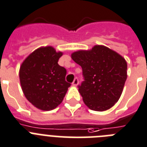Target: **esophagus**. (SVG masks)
<instances>
[{"label": "esophagus", "instance_id": "esophagus-1", "mask_svg": "<svg viewBox=\"0 0 147 147\" xmlns=\"http://www.w3.org/2000/svg\"><path fill=\"white\" fill-rule=\"evenodd\" d=\"M78 83H79L78 78H75V80H74L73 82H72V85H73V86H76L78 84Z\"/></svg>", "mask_w": 147, "mask_h": 147}]
</instances>
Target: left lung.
I'll return each instance as SVG.
<instances>
[{
  "label": "left lung",
  "instance_id": "1",
  "mask_svg": "<svg viewBox=\"0 0 147 147\" xmlns=\"http://www.w3.org/2000/svg\"><path fill=\"white\" fill-rule=\"evenodd\" d=\"M81 66L84 81L78 91L84 104L95 111L110 109L119 100L127 78V64L122 56L104 46L72 54Z\"/></svg>",
  "mask_w": 147,
  "mask_h": 147
}]
</instances>
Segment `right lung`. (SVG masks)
Returning <instances> with one entry per match:
<instances>
[{"mask_svg": "<svg viewBox=\"0 0 147 147\" xmlns=\"http://www.w3.org/2000/svg\"><path fill=\"white\" fill-rule=\"evenodd\" d=\"M62 55L52 47H41L29 55L20 66L19 77L24 95L41 110L58 107L71 85L66 81V69L58 63Z\"/></svg>", "mask_w": 147, "mask_h": 147, "instance_id": "right-lung-1", "label": "right lung"}]
</instances>
